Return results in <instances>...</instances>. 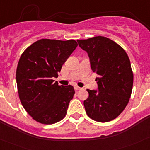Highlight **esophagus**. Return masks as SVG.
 Masks as SVG:
<instances>
[{
    "mask_svg": "<svg viewBox=\"0 0 150 150\" xmlns=\"http://www.w3.org/2000/svg\"><path fill=\"white\" fill-rule=\"evenodd\" d=\"M74 88H75V90H76V91H79V90L83 89V88H80V87L76 86L75 87H74Z\"/></svg>",
    "mask_w": 150,
    "mask_h": 150,
    "instance_id": "obj_1",
    "label": "esophagus"
}]
</instances>
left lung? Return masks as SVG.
Listing matches in <instances>:
<instances>
[{
	"mask_svg": "<svg viewBox=\"0 0 150 150\" xmlns=\"http://www.w3.org/2000/svg\"><path fill=\"white\" fill-rule=\"evenodd\" d=\"M77 42L88 53L91 69L98 75V89H87L86 112L97 122L111 121L124 110L132 95L134 76L129 58L120 45L105 37Z\"/></svg>",
	"mask_w": 150,
	"mask_h": 150,
	"instance_id": "obj_1",
	"label": "left lung"
}]
</instances>
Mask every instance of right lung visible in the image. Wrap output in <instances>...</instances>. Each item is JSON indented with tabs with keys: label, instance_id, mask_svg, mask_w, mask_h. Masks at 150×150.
I'll return each instance as SVG.
<instances>
[{
	"label": "right lung",
	"instance_id": "add662e5",
	"mask_svg": "<svg viewBox=\"0 0 150 150\" xmlns=\"http://www.w3.org/2000/svg\"><path fill=\"white\" fill-rule=\"evenodd\" d=\"M74 40L41 39L28 47L18 61L16 83L22 106L38 122L50 125L67 113L75 91L72 86H59L63 64L76 48Z\"/></svg>",
	"mask_w": 150,
	"mask_h": 150
}]
</instances>
